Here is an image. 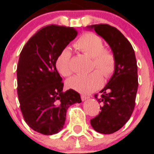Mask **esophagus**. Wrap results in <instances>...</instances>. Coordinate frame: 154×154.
I'll return each instance as SVG.
<instances>
[{"label": "esophagus", "mask_w": 154, "mask_h": 154, "mask_svg": "<svg viewBox=\"0 0 154 154\" xmlns=\"http://www.w3.org/2000/svg\"><path fill=\"white\" fill-rule=\"evenodd\" d=\"M89 98V97H87V96H86V95H83L82 94L81 95V99H82V101H86V100H87V99Z\"/></svg>", "instance_id": "1"}]
</instances>
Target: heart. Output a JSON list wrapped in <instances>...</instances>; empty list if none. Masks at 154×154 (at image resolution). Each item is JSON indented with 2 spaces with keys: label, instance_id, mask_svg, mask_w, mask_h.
<instances>
[{
  "label": "heart",
  "instance_id": "obj_1",
  "mask_svg": "<svg viewBox=\"0 0 154 154\" xmlns=\"http://www.w3.org/2000/svg\"><path fill=\"white\" fill-rule=\"evenodd\" d=\"M74 47L92 58L91 68H96L97 71L89 74L72 76L67 80L66 85L68 88L83 94H88L101 86L103 80L101 74L105 78L113 74L116 65V57L111 50L104 48L102 39L92 32L82 34L75 42ZM71 59L72 51L68 47H63L57 56L56 68L63 77H68L72 74Z\"/></svg>",
  "mask_w": 154,
  "mask_h": 154
}]
</instances>
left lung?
Returning <instances> with one entry per match:
<instances>
[{
	"label": "left lung",
	"mask_w": 154,
	"mask_h": 154,
	"mask_svg": "<svg viewBox=\"0 0 154 154\" xmlns=\"http://www.w3.org/2000/svg\"><path fill=\"white\" fill-rule=\"evenodd\" d=\"M102 37L116 57V69L101 97L95 98L101 104L100 113L91 120L92 128L101 134H112L128 121L134 110L138 91V67L131 44L116 27L109 24L87 26Z\"/></svg>",
	"instance_id": "8db88e82"
}]
</instances>
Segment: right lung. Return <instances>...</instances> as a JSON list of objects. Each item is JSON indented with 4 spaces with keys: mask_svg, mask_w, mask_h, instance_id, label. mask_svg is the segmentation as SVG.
<instances>
[{
    "mask_svg": "<svg viewBox=\"0 0 154 154\" xmlns=\"http://www.w3.org/2000/svg\"><path fill=\"white\" fill-rule=\"evenodd\" d=\"M77 31L49 25L28 40L17 66V94L24 120L31 129L51 135L63 129L68 108L82 101L78 92H63L55 60L59 52L75 38Z\"/></svg>",
    "mask_w": 154,
    "mask_h": 154,
    "instance_id": "obj_1",
    "label": "right lung"
}]
</instances>
